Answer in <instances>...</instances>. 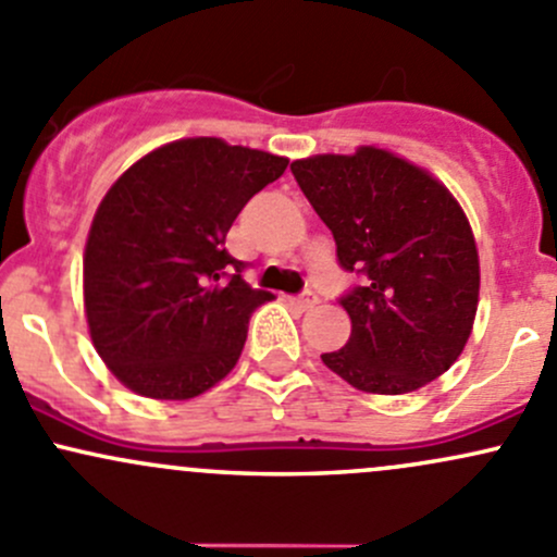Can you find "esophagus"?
<instances>
[{
    "label": "esophagus",
    "instance_id": "esophagus-1",
    "mask_svg": "<svg viewBox=\"0 0 557 557\" xmlns=\"http://www.w3.org/2000/svg\"><path fill=\"white\" fill-rule=\"evenodd\" d=\"M315 305H319V297L310 295V292H305L300 297H292V308L300 310V313H305V310H313Z\"/></svg>",
    "mask_w": 557,
    "mask_h": 557
}]
</instances>
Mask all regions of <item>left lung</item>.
Instances as JSON below:
<instances>
[{"mask_svg": "<svg viewBox=\"0 0 557 557\" xmlns=\"http://www.w3.org/2000/svg\"><path fill=\"white\" fill-rule=\"evenodd\" d=\"M292 175L332 231L339 265L367 276L339 300L348 343L321 361L380 396L448 372L468 345L481 289L475 236L451 190L374 146L297 159Z\"/></svg>", "mask_w": 557, "mask_h": 557, "instance_id": "left-lung-1", "label": "left lung"}]
</instances>
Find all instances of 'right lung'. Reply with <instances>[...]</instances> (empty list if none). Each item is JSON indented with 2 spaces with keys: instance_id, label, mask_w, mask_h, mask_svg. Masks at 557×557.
Listing matches in <instances>:
<instances>
[{
  "instance_id": "add662e5",
  "label": "right lung",
  "mask_w": 557,
  "mask_h": 557,
  "mask_svg": "<svg viewBox=\"0 0 557 557\" xmlns=\"http://www.w3.org/2000/svg\"><path fill=\"white\" fill-rule=\"evenodd\" d=\"M289 159L185 137L137 159L100 201L85 247V313L106 367L137 396L188 400L218 385L271 295L242 278L225 236Z\"/></svg>"
}]
</instances>
